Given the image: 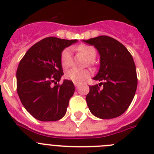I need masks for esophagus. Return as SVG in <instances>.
I'll list each match as a JSON object with an SVG mask.
<instances>
[{"instance_id":"esophagus-1","label":"esophagus","mask_w":154,"mask_h":154,"mask_svg":"<svg viewBox=\"0 0 154 154\" xmlns=\"http://www.w3.org/2000/svg\"><path fill=\"white\" fill-rule=\"evenodd\" d=\"M74 85H75V86L76 87V88H78V86H79V83H76V82H74Z\"/></svg>"}]
</instances>
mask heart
<instances>
[{"label": "heart", "mask_w": 154, "mask_h": 154, "mask_svg": "<svg viewBox=\"0 0 154 154\" xmlns=\"http://www.w3.org/2000/svg\"><path fill=\"white\" fill-rule=\"evenodd\" d=\"M76 49L82 55H83L89 62H93L96 59V50L93 46L89 45H80L76 48ZM60 60L62 68L67 69L70 66L72 62V55H71V50L69 48H66L62 51ZM91 72L89 70H79V69H72L65 73V77L66 79L70 80L73 82L79 83L86 79L87 78H89Z\"/></svg>", "instance_id": "obj_1"}]
</instances>
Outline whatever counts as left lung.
I'll return each instance as SVG.
<instances>
[{
	"label": "left lung",
	"mask_w": 154,
	"mask_h": 154,
	"mask_svg": "<svg viewBox=\"0 0 154 154\" xmlns=\"http://www.w3.org/2000/svg\"><path fill=\"white\" fill-rule=\"evenodd\" d=\"M83 42L94 45L100 55V68L93 79L101 82L89 86L85 98L88 107L100 119L118 117L130 106L137 90V70L132 55L123 44L106 35Z\"/></svg>",
	"instance_id": "left-lung-1"
}]
</instances>
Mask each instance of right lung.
<instances>
[{"label":"right lung","mask_w":154,"mask_h":154,"mask_svg":"<svg viewBox=\"0 0 154 154\" xmlns=\"http://www.w3.org/2000/svg\"><path fill=\"white\" fill-rule=\"evenodd\" d=\"M76 42L48 37L31 46L20 61L17 92L24 108L35 119L57 121L65 116L75 86L70 80L57 84L63 75L61 54Z\"/></svg>","instance_id":"right-lung-1"}]
</instances>
